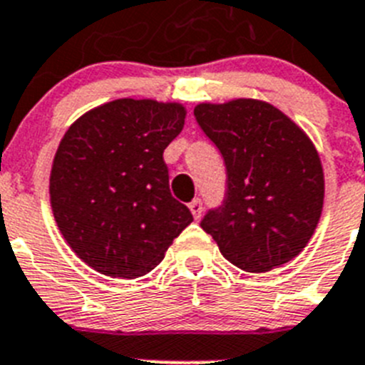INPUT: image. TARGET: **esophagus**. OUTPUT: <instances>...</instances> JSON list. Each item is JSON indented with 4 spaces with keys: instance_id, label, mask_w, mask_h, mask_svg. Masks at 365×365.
<instances>
[{
    "instance_id": "34e87169",
    "label": "esophagus",
    "mask_w": 365,
    "mask_h": 365,
    "mask_svg": "<svg viewBox=\"0 0 365 365\" xmlns=\"http://www.w3.org/2000/svg\"><path fill=\"white\" fill-rule=\"evenodd\" d=\"M190 212H192V215L195 219H199L201 217V214H202V202H201V199H193L192 202H190Z\"/></svg>"
}]
</instances>
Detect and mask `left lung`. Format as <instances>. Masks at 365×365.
Wrapping results in <instances>:
<instances>
[{"label":"left lung","instance_id":"1","mask_svg":"<svg viewBox=\"0 0 365 365\" xmlns=\"http://www.w3.org/2000/svg\"><path fill=\"white\" fill-rule=\"evenodd\" d=\"M193 115L227 166L225 201L206 212L202 230L247 272L298 256L324 208V170L311 138L261 100L199 104Z\"/></svg>","mask_w":365,"mask_h":365}]
</instances>
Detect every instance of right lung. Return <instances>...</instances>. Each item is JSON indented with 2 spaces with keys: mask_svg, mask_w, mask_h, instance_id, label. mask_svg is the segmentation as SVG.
Returning <instances> with one entry per match:
<instances>
[{
  "mask_svg": "<svg viewBox=\"0 0 365 365\" xmlns=\"http://www.w3.org/2000/svg\"><path fill=\"white\" fill-rule=\"evenodd\" d=\"M175 102L118 98L87 111L58 146L49 193L73 252L111 278H138L193 221L172 197L164 150L182 131Z\"/></svg>",
  "mask_w": 365,
  "mask_h": 365,
  "instance_id": "obj_1",
  "label": "right lung"
}]
</instances>
